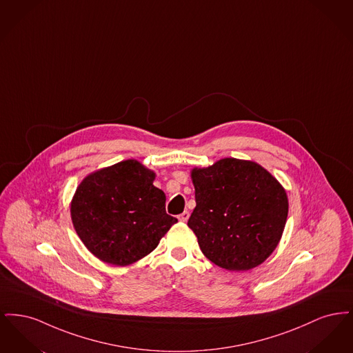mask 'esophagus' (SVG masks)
<instances>
[{
    "mask_svg": "<svg viewBox=\"0 0 353 353\" xmlns=\"http://www.w3.org/2000/svg\"><path fill=\"white\" fill-rule=\"evenodd\" d=\"M179 219H180L181 222H186V221L189 219V212H184V213H181V214L179 216Z\"/></svg>",
    "mask_w": 353,
    "mask_h": 353,
    "instance_id": "1",
    "label": "esophagus"
}]
</instances>
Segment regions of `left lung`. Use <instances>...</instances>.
Returning <instances> with one entry per match:
<instances>
[{
    "instance_id": "8db88e82",
    "label": "left lung",
    "mask_w": 353,
    "mask_h": 353,
    "mask_svg": "<svg viewBox=\"0 0 353 353\" xmlns=\"http://www.w3.org/2000/svg\"><path fill=\"white\" fill-rule=\"evenodd\" d=\"M196 208L188 226L203 255L222 269L246 271L275 250L288 213L282 185L261 165L222 159L193 169Z\"/></svg>"
}]
</instances>
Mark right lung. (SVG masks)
<instances>
[{
  "mask_svg": "<svg viewBox=\"0 0 353 353\" xmlns=\"http://www.w3.org/2000/svg\"><path fill=\"white\" fill-rule=\"evenodd\" d=\"M154 173L125 160L87 176L71 202L74 228L103 262L131 265L156 249L177 219L167 214Z\"/></svg>",
  "mask_w": 353,
  "mask_h": 353,
  "instance_id": "right-lung-1",
  "label": "right lung"
}]
</instances>
